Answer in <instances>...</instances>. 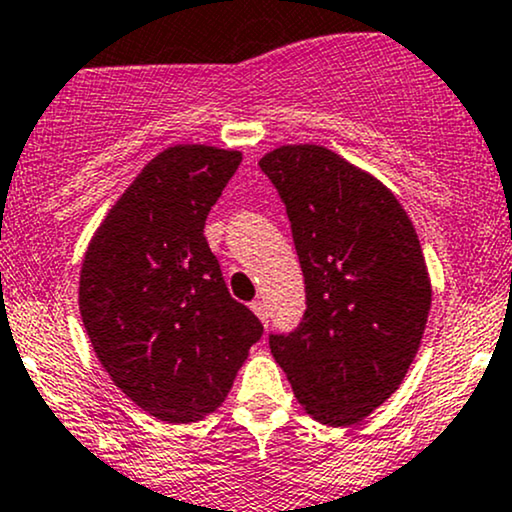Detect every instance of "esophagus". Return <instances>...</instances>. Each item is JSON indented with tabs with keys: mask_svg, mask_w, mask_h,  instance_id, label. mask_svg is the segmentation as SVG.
Returning <instances> with one entry per match:
<instances>
[{
	"mask_svg": "<svg viewBox=\"0 0 512 512\" xmlns=\"http://www.w3.org/2000/svg\"><path fill=\"white\" fill-rule=\"evenodd\" d=\"M252 311H255V316L262 320V323L265 325H269V313H267V306H265V301H252Z\"/></svg>",
	"mask_w": 512,
	"mask_h": 512,
	"instance_id": "34e87169",
	"label": "esophagus"
}]
</instances>
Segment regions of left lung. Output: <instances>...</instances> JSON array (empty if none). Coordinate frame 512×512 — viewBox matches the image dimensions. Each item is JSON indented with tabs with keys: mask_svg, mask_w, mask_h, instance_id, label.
Returning a JSON list of instances; mask_svg holds the SVG:
<instances>
[{
	"mask_svg": "<svg viewBox=\"0 0 512 512\" xmlns=\"http://www.w3.org/2000/svg\"><path fill=\"white\" fill-rule=\"evenodd\" d=\"M291 223L306 311L269 350L296 398L325 425L379 408L411 367L432 301L411 218L389 189L320 145L260 160Z\"/></svg>",
	"mask_w": 512,
	"mask_h": 512,
	"instance_id": "1",
	"label": "left lung"
}]
</instances>
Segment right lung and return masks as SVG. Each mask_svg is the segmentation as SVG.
I'll return each mask as SVG.
<instances>
[{"label":"right lung","mask_w":512,"mask_h":512,"mask_svg":"<svg viewBox=\"0 0 512 512\" xmlns=\"http://www.w3.org/2000/svg\"><path fill=\"white\" fill-rule=\"evenodd\" d=\"M243 155L174 145L138 174L87 247L80 313L99 362L143 411L194 423L228 396L262 323L230 296L206 216Z\"/></svg>","instance_id":"right-lung-1"}]
</instances>
